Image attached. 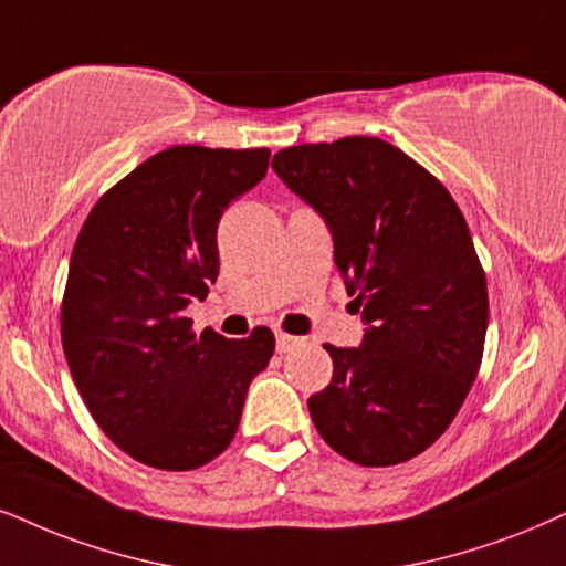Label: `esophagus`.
I'll use <instances>...</instances> for the list:
<instances>
[{"label":"esophagus","instance_id":"esophagus-1","mask_svg":"<svg viewBox=\"0 0 566 566\" xmlns=\"http://www.w3.org/2000/svg\"><path fill=\"white\" fill-rule=\"evenodd\" d=\"M300 336H292L287 332H276V349L279 353H290V349H295L300 345Z\"/></svg>","mask_w":566,"mask_h":566}]
</instances>
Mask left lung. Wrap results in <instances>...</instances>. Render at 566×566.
<instances>
[{"mask_svg":"<svg viewBox=\"0 0 566 566\" xmlns=\"http://www.w3.org/2000/svg\"><path fill=\"white\" fill-rule=\"evenodd\" d=\"M271 167L326 219L368 324L360 347L324 345L334 374L307 399L313 423L363 468L412 460L481 370L489 290L468 221L431 171L381 138L290 146Z\"/></svg>","mask_w":566,"mask_h":566,"instance_id":"obj_1","label":"left lung"}]
</instances>
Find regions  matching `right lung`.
<instances>
[{"label":"right lung","mask_w":566,"mask_h":566,"mask_svg":"<svg viewBox=\"0 0 566 566\" xmlns=\"http://www.w3.org/2000/svg\"><path fill=\"white\" fill-rule=\"evenodd\" d=\"M269 148L171 146L96 200L62 297V347L85 407L148 468L196 470L230 447L274 332H192L185 307L219 276L217 227L263 180Z\"/></svg>","instance_id":"add662e5"}]
</instances>
